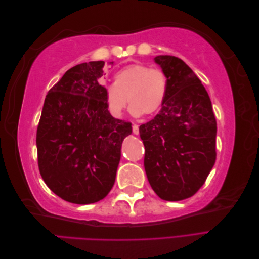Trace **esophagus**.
<instances>
[{
    "label": "esophagus",
    "instance_id": "obj_1",
    "mask_svg": "<svg viewBox=\"0 0 259 259\" xmlns=\"http://www.w3.org/2000/svg\"><path fill=\"white\" fill-rule=\"evenodd\" d=\"M133 133H134L135 135H138V134H139V127H138L137 124L133 125Z\"/></svg>",
    "mask_w": 259,
    "mask_h": 259
}]
</instances>
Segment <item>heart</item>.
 I'll return each mask as SVG.
<instances>
[{
    "mask_svg": "<svg viewBox=\"0 0 259 259\" xmlns=\"http://www.w3.org/2000/svg\"><path fill=\"white\" fill-rule=\"evenodd\" d=\"M168 79L162 69L145 64H132L113 76V85L106 91V105L114 117H120L127 104L134 115L152 116L166 101Z\"/></svg>",
    "mask_w": 259,
    "mask_h": 259,
    "instance_id": "heart-1",
    "label": "heart"
}]
</instances>
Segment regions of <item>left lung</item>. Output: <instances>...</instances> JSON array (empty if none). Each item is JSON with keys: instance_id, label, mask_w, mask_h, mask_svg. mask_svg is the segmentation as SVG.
Returning a JSON list of instances; mask_svg holds the SVG:
<instances>
[{"instance_id": "obj_1", "label": "left lung", "mask_w": 259, "mask_h": 259, "mask_svg": "<svg viewBox=\"0 0 259 259\" xmlns=\"http://www.w3.org/2000/svg\"><path fill=\"white\" fill-rule=\"evenodd\" d=\"M168 79L166 101L140 125L145 170L162 200L192 197L216 161L217 124L208 94L190 67L175 56H156Z\"/></svg>"}]
</instances>
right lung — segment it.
<instances>
[{
    "mask_svg": "<svg viewBox=\"0 0 259 259\" xmlns=\"http://www.w3.org/2000/svg\"><path fill=\"white\" fill-rule=\"evenodd\" d=\"M112 65L113 62H109ZM105 61L69 69L46 95L36 131L37 164L50 189L74 204L103 200L114 185L132 123L108 111Z\"/></svg>",
    "mask_w": 259,
    "mask_h": 259,
    "instance_id": "obj_1",
    "label": "right lung"
}]
</instances>
